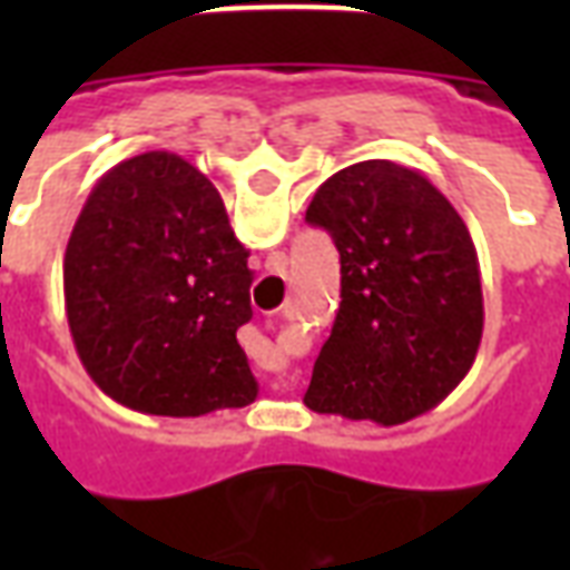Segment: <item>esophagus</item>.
Returning a JSON list of instances; mask_svg holds the SVG:
<instances>
[{
  "label": "esophagus",
  "instance_id": "obj_1",
  "mask_svg": "<svg viewBox=\"0 0 570 570\" xmlns=\"http://www.w3.org/2000/svg\"><path fill=\"white\" fill-rule=\"evenodd\" d=\"M274 391H289V382H274Z\"/></svg>",
  "mask_w": 570,
  "mask_h": 570
}]
</instances>
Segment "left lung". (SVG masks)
Segmentation results:
<instances>
[{
	"mask_svg": "<svg viewBox=\"0 0 570 570\" xmlns=\"http://www.w3.org/2000/svg\"><path fill=\"white\" fill-rule=\"evenodd\" d=\"M305 219L342 259V305L305 406L382 428L440 406L473 366L485 321L464 219L428 176L384 158L330 176Z\"/></svg>",
	"mask_w": 570,
	"mask_h": 570,
	"instance_id": "8db88e82",
	"label": "left lung"
}]
</instances>
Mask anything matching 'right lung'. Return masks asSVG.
<instances>
[{
    "instance_id": "obj_1",
    "label": "right lung",
    "mask_w": 570,
    "mask_h": 570,
    "mask_svg": "<svg viewBox=\"0 0 570 570\" xmlns=\"http://www.w3.org/2000/svg\"><path fill=\"white\" fill-rule=\"evenodd\" d=\"M249 249L219 191L174 151L97 179L69 235L63 302L94 384L142 415L249 406L259 384L237 330L253 317Z\"/></svg>"
}]
</instances>
